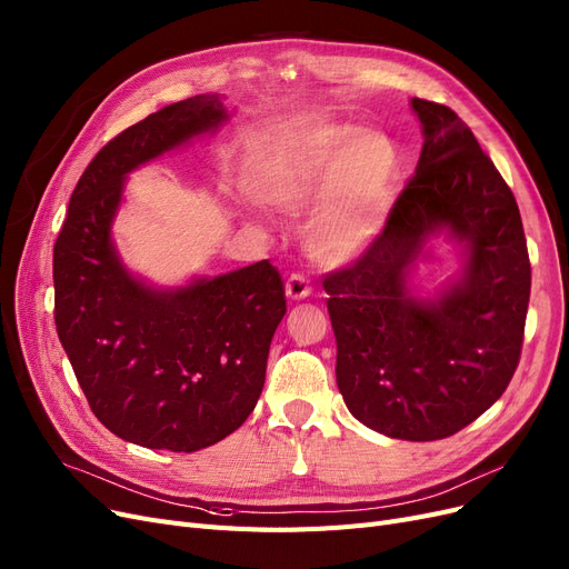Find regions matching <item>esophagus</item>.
<instances>
[{
    "label": "esophagus",
    "instance_id": "obj_1",
    "mask_svg": "<svg viewBox=\"0 0 569 569\" xmlns=\"http://www.w3.org/2000/svg\"><path fill=\"white\" fill-rule=\"evenodd\" d=\"M309 292H311V286H309V281L305 277H300V273H292V277L286 281V296H288V300H296V302L307 300Z\"/></svg>",
    "mask_w": 569,
    "mask_h": 569
}]
</instances>
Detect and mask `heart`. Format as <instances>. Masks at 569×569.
I'll return each mask as SVG.
<instances>
[{
  "label": "heart",
  "mask_w": 569,
  "mask_h": 569,
  "mask_svg": "<svg viewBox=\"0 0 569 569\" xmlns=\"http://www.w3.org/2000/svg\"><path fill=\"white\" fill-rule=\"evenodd\" d=\"M398 150L389 136L351 123H317L246 159L248 192L279 210L319 199L307 243L328 264H347L375 243L393 203Z\"/></svg>",
  "instance_id": "b5f03b06"
}]
</instances>
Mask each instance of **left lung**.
Returning <instances> with one entry per match:
<instances>
[{
    "instance_id": "1",
    "label": "left lung",
    "mask_w": 569,
    "mask_h": 569,
    "mask_svg": "<svg viewBox=\"0 0 569 569\" xmlns=\"http://www.w3.org/2000/svg\"><path fill=\"white\" fill-rule=\"evenodd\" d=\"M410 110L425 138L415 178L366 256L323 288L349 412L389 438L438 440L507 391L530 258L516 197L469 126L438 102L412 98ZM438 238L458 269L427 287Z\"/></svg>"
}]
</instances>
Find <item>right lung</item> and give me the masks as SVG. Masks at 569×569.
<instances>
[{
	"instance_id": "add662e5",
	"label": "right lung",
	"mask_w": 569,
	"mask_h": 569,
	"mask_svg": "<svg viewBox=\"0 0 569 569\" xmlns=\"http://www.w3.org/2000/svg\"><path fill=\"white\" fill-rule=\"evenodd\" d=\"M231 117L194 96L133 123L79 178L53 248L56 330L93 415L150 450L197 452L237 431L264 387L283 313L267 260L178 286L133 273L114 243L129 176Z\"/></svg>"
}]
</instances>
